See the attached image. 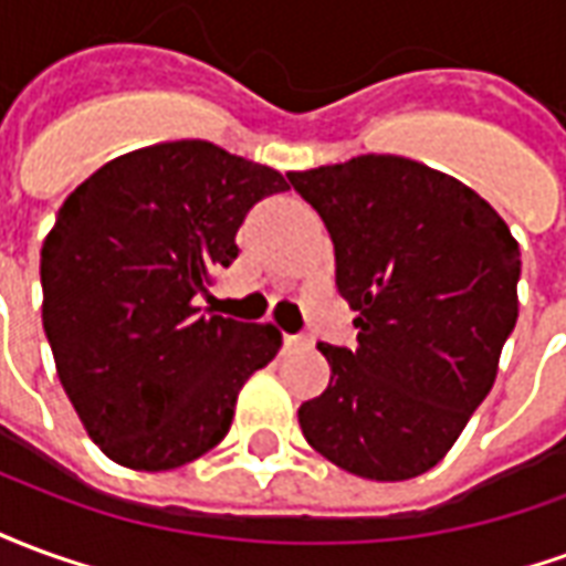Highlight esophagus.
Returning <instances> with one entry per match:
<instances>
[{"label":"esophagus","mask_w":566,"mask_h":566,"mask_svg":"<svg viewBox=\"0 0 566 566\" xmlns=\"http://www.w3.org/2000/svg\"><path fill=\"white\" fill-rule=\"evenodd\" d=\"M303 345H312L306 336H296V333H284V348H303Z\"/></svg>","instance_id":"esophagus-1"}]
</instances>
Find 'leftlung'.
I'll return each instance as SVG.
<instances>
[{
	"instance_id": "left-lung-1",
	"label": "left lung",
	"mask_w": 566,
	"mask_h": 566,
	"mask_svg": "<svg viewBox=\"0 0 566 566\" xmlns=\"http://www.w3.org/2000/svg\"><path fill=\"white\" fill-rule=\"evenodd\" d=\"M287 178L327 227L336 287L357 312V348L318 345L331 385L300 406L303 437L364 479L427 473L497 379L518 318V242L475 190L406 157Z\"/></svg>"
}]
</instances>
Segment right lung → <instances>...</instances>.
I'll use <instances>...</instances> for the list:
<instances>
[{"mask_svg":"<svg viewBox=\"0 0 566 566\" xmlns=\"http://www.w3.org/2000/svg\"><path fill=\"white\" fill-rule=\"evenodd\" d=\"M282 172L202 139L105 163L56 211L42 245V324L56 376L99 449L175 470L214 449L242 385L282 348L272 324L202 315L211 272L239 258L254 202Z\"/></svg>","mask_w":566,"mask_h":566,"instance_id":"1","label":"right lung"}]
</instances>
